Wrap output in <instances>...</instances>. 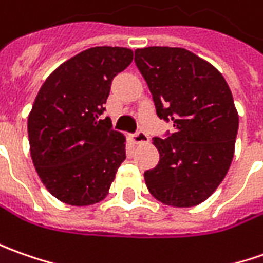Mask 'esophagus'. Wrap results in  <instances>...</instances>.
I'll list each match as a JSON object with an SVG mask.
<instances>
[{
  "label": "esophagus",
  "mask_w": 263,
  "mask_h": 263,
  "mask_svg": "<svg viewBox=\"0 0 263 263\" xmlns=\"http://www.w3.org/2000/svg\"><path fill=\"white\" fill-rule=\"evenodd\" d=\"M129 139H131L134 144H141V142H148V139L149 138H148V135H146L145 132L139 129V131L131 134V135H129Z\"/></svg>",
  "instance_id": "1"
}]
</instances>
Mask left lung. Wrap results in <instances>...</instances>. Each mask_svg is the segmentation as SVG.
<instances>
[{"instance_id":"obj_1","label":"left lung","mask_w":263,"mask_h":263,"mask_svg":"<svg viewBox=\"0 0 263 263\" xmlns=\"http://www.w3.org/2000/svg\"><path fill=\"white\" fill-rule=\"evenodd\" d=\"M134 60L158 118L174 126L153 138L160 161L144 173L146 187L167 206L200 204L233 158L239 117L229 86L217 69L185 49H137Z\"/></svg>"}]
</instances>
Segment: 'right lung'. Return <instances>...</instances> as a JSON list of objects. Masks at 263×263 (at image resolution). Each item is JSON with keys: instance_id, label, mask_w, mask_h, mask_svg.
I'll list each match as a JSON object with an SVG mask.
<instances>
[{"instance_id": "add662e5", "label": "right lung", "mask_w": 263, "mask_h": 263, "mask_svg": "<svg viewBox=\"0 0 263 263\" xmlns=\"http://www.w3.org/2000/svg\"><path fill=\"white\" fill-rule=\"evenodd\" d=\"M132 56L125 47L85 50L59 66L34 101L28 117L33 164L63 203L89 206L105 199L126 158L124 135L99 117L112 80Z\"/></svg>"}]
</instances>
